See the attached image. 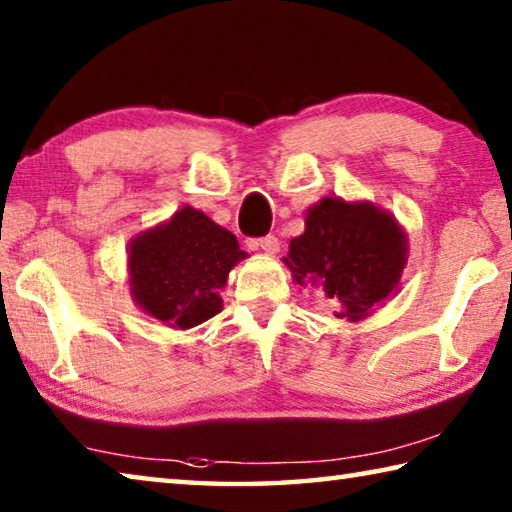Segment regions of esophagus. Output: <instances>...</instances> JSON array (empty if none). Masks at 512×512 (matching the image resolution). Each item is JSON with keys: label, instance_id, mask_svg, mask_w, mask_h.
<instances>
[{"label": "esophagus", "instance_id": "esophagus-1", "mask_svg": "<svg viewBox=\"0 0 512 512\" xmlns=\"http://www.w3.org/2000/svg\"><path fill=\"white\" fill-rule=\"evenodd\" d=\"M255 246L262 248L264 253H268V255H275L277 250H280V241H277L275 235H266V237H262V239H257Z\"/></svg>", "mask_w": 512, "mask_h": 512}]
</instances>
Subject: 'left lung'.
<instances>
[{
  "label": "left lung",
  "mask_w": 512,
  "mask_h": 512,
  "mask_svg": "<svg viewBox=\"0 0 512 512\" xmlns=\"http://www.w3.org/2000/svg\"><path fill=\"white\" fill-rule=\"evenodd\" d=\"M284 262L298 284H320L336 300V318L357 320L400 284L404 232L375 205L323 198L307 214L305 235L291 239Z\"/></svg>",
  "instance_id": "1"
}]
</instances>
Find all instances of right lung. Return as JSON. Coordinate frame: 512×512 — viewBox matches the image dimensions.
Returning a JSON list of instances; mask_svg holds the SVG:
<instances>
[{
  "label": "right lung",
  "instance_id": "obj_1",
  "mask_svg": "<svg viewBox=\"0 0 512 512\" xmlns=\"http://www.w3.org/2000/svg\"><path fill=\"white\" fill-rule=\"evenodd\" d=\"M246 253L232 232L194 207L137 237L128 255L133 296L144 311L171 327H194L219 314V289Z\"/></svg>",
  "mask_w": 512,
  "mask_h": 512
}]
</instances>
